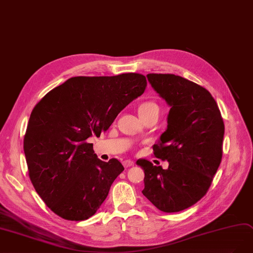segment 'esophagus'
I'll use <instances>...</instances> for the list:
<instances>
[{"label": "esophagus", "instance_id": "esophagus-1", "mask_svg": "<svg viewBox=\"0 0 253 253\" xmlns=\"http://www.w3.org/2000/svg\"><path fill=\"white\" fill-rule=\"evenodd\" d=\"M123 165H124L125 168H129V167H132V166L134 165V163H133L132 161L127 160V161H124V162H123Z\"/></svg>", "mask_w": 253, "mask_h": 253}]
</instances>
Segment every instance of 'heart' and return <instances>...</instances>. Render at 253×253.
<instances>
[{"mask_svg":"<svg viewBox=\"0 0 253 253\" xmlns=\"http://www.w3.org/2000/svg\"><path fill=\"white\" fill-rule=\"evenodd\" d=\"M153 107H157L155 103H153V102H144V103H142V104H139V106L137 108L138 115H142V114H144V112L148 111L149 109H151Z\"/></svg>","mask_w":253,"mask_h":253,"instance_id":"1","label":"heart"}]
</instances>
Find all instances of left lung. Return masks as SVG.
I'll use <instances>...</instances> for the list:
<instances>
[{"label":"left lung","instance_id":"1","mask_svg":"<svg viewBox=\"0 0 253 253\" xmlns=\"http://www.w3.org/2000/svg\"><path fill=\"white\" fill-rule=\"evenodd\" d=\"M153 89L170 106L168 126L153 146L169 168L137 161L145 172V197L165 212H177L207 194L222 160L224 123L211 92L173 74H148Z\"/></svg>","mask_w":253,"mask_h":253}]
</instances>
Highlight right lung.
<instances>
[{"label":"right lung","instance_id":"add662e5","mask_svg":"<svg viewBox=\"0 0 253 253\" xmlns=\"http://www.w3.org/2000/svg\"><path fill=\"white\" fill-rule=\"evenodd\" d=\"M147 85L141 74L73 77L31 112L24 151L35 191L48 208L70 221L90 218L124 171L116 158L99 160L87 139L106 131Z\"/></svg>","mask_w":253,"mask_h":253}]
</instances>
